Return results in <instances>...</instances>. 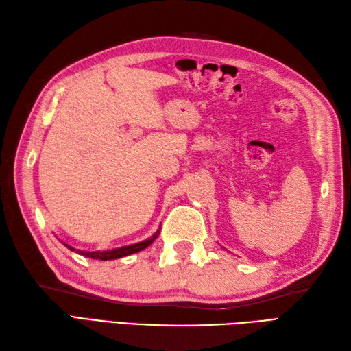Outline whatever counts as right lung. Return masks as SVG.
Returning <instances> with one entry per match:
<instances>
[{
    "label": "right lung",
    "instance_id": "add662e5",
    "mask_svg": "<svg viewBox=\"0 0 351 351\" xmlns=\"http://www.w3.org/2000/svg\"><path fill=\"white\" fill-rule=\"evenodd\" d=\"M161 229V228H160ZM160 229L156 230V232L149 237L147 240H143L140 243H136V244H131V245H125V247H119V249H111V250H104V252H83V250H77L73 249L72 245L63 243L66 247L71 249L72 252H77L80 253V255L83 256H87V258H92V259H99V261H111V259H119V258H123V256H128V255H132V253H137L140 250L146 249L147 245H151L154 243V240H156L160 235Z\"/></svg>",
    "mask_w": 351,
    "mask_h": 351
}]
</instances>
